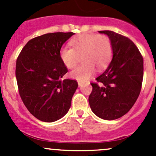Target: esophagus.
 Instances as JSON below:
<instances>
[{
	"mask_svg": "<svg viewBox=\"0 0 156 156\" xmlns=\"http://www.w3.org/2000/svg\"><path fill=\"white\" fill-rule=\"evenodd\" d=\"M78 87H82V85H83V84L81 82H80V81H78Z\"/></svg>",
	"mask_w": 156,
	"mask_h": 156,
	"instance_id": "34e87169",
	"label": "esophagus"
}]
</instances>
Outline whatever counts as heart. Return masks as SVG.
Listing matches in <instances>:
<instances>
[{
	"label": "heart",
	"mask_w": 156,
	"mask_h": 156,
	"mask_svg": "<svg viewBox=\"0 0 156 156\" xmlns=\"http://www.w3.org/2000/svg\"><path fill=\"white\" fill-rule=\"evenodd\" d=\"M72 48L64 46L59 50V58L66 68L76 66L78 56L83 63L70 72V76L81 82H86L94 75L95 68L103 70L112 57V46L107 36L82 34L70 41Z\"/></svg>",
	"instance_id": "b5f03b06"
}]
</instances>
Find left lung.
I'll list each match as a JSON object with an SVG mask.
<instances>
[{"instance_id":"obj_1","label":"left lung","mask_w":156,"mask_h":156,"mask_svg":"<svg viewBox=\"0 0 156 156\" xmlns=\"http://www.w3.org/2000/svg\"><path fill=\"white\" fill-rule=\"evenodd\" d=\"M110 39L112 59L107 69L91 83L89 104L93 112L104 120L125 115L140 95L144 78V59L128 37L112 31H100Z\"/></svg>"}]
</instances>
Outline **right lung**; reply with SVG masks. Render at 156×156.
Wrapping results in <instances>:
<instances>
[{
	"instance_id": "obj_1",
	"label": "right lung",
	"mask_w": 156,
	"mask_h": 156,
	"mask_svg": "<svg viewBox=\"0 0 156 156\" xmlns=\"http://www.w3.org/2000/svg\"><path fill=\"white\" fill-rule=\"evenodd\" d=\"M73 32L48 33L30 40L16 66L19 92L26 107L36 119L53 122L69 112L78 88L75 80H61L68 69L59 50Z\"/></svg>"
}]
</instances>
